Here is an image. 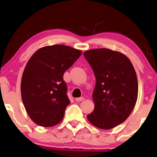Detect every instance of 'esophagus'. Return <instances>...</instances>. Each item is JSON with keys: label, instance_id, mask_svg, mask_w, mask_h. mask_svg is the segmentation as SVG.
Instances as JSON below:
<instances>
[{"label": "esophagus", "instance_id": "obj_1", "mask_svg": "<svg viewBox=\"0 0 157 157\" xmlns=\"http://www.w3.org/2000/svg\"><path fill=\"white\" fill-rule=\"evenodd\" d=\"M75 101H77V102H79V101H83V100H84V98H83V97H81V98H75Z\"/></svg>", "mask_w": 157, "mask_h": 157}]
</instances>
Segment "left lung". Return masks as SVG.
Segmentation results:
<instances>
[{
  "label": "left lung",
  "instance_id": "1",
  "mask_svg": "<svg viewBox=\"0 0 157 157\" xmlns=\"http://www.w3.org/2000/svg\"><path fill=\"white\" fill-rule=\"evenodd\" d=\"M84 55L96 78L94 109L87 119L98 128L112 129L128 118L136 103L138 84L134 67L122 53L105 48L89 50Z\"/></svg>",
  "mask_w": 157,
  "mask_h": 157
}]
</instances>
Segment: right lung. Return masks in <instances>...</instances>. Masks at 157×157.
I'll list each match as a JSON object with an SVG mask.
<instances>
[{
  "mask_svg": "<svg viewBox=\"0 0 157 157\" xmlns=\"http://www.w3.org/2000/svg\"><path fill=\"white\" fill-rule=\"evenodd\" d=\"M82 51L68 46L40 48L27 63L21 81V94L29 117L41 127H53L63 119L70 100L63 80Z\"/></svg>",
  "mask_w": 157,
  "mask_h": 157,
  "instance_id": "add662e5",
  "label": "right lung"
}]
</instances>
